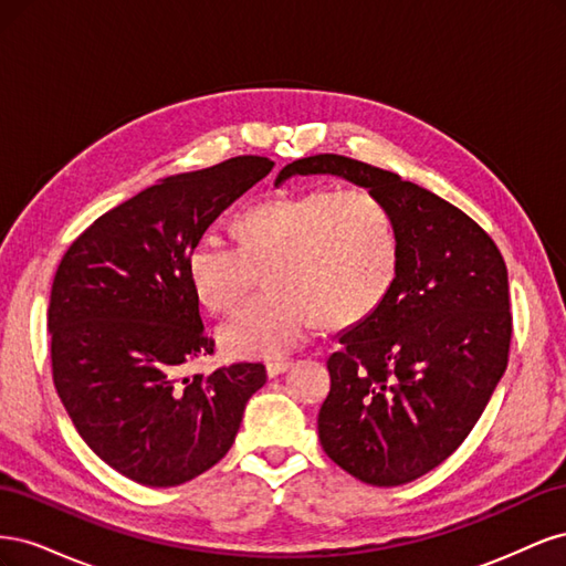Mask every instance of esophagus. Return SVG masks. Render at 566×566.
<instances>
[{"mask_svg": "<svg viewBox=\"0 0 566 566\" xmlns=\"http://www.w3.org/2000/svg\"><path fill=\"white\" fill-rule=\"evenodd\" d=\"M290 366H293V361H271V364H266V375L269 378H276V375L285 373Z\"/></svg>", "mask_w": 566, "mask_h": 566, "instance_id": "esophagus-1", "label": "esophagus"}]
</instances>
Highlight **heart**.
Wrapping results in <instances>:
<instances>
[{
    "label": "heart",
    "mask_w": 566,
    "mask_h": 566,
    "mask_svg": "<svg viewBox=\"0 0 566 566\" xmlns=\"http://www.w3.org/2000/svg\"><path fill=\"white\" fill-rule=\"evenodd\" d=\"M238 248L205 235L186 256L198 302L229 312L264 272L266 295L219 328L235 358H276L295 349L318 318L342 331L364 323L389 297L399 273V231L387 202L368 188H310L245 210L233 221Z\"/></svg>",
    "instance_id": "heart-1"
}]
</instances>
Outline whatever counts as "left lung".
I'll return each instance as SVG.
<instances>
[{
	"label": "left lung",
	"instance_id": "obj_1",
	"mask_svg": "<svg viewBox=\"0 0 566 566\" xmlns=\"http://www.w3.org/2000/svg\"><path fill=\"white\" fill-rule=\"evenodd\" d=\"M295 175L364 186L397 221V281L378 312L339 333L318 437L361 482L408 484L465 441L507 368L503 254L455 205L387 169L323 153L285 165L276 181Z\"/></svg>",
	"mask_w": 566,
	"mask_h": 566
}]
</instances>
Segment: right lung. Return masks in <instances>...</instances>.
Segmentation results:
<instances>
[{"mask_svg": "<svg viewBox=\"0 0 566 566\" xmlns=\"http://www.w3.org/2000/svg\"><path fill=\"white\" fill-rule=\"evenodd\" d=\"M238 156L160 179L101 214L67 248L51 285V373L87 447L144 486H177L224 458L262 364L181 378L212 354L186 256L233 200L271 172Z\"/></svg>", "mask_w": 566, "mask_h": 566, "instance_id": "right-lung-1", "label": "right lung"}]
</instances>
